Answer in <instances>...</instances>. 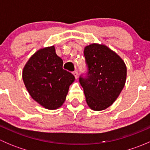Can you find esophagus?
<instances>
[{
  "mask_svg": "<svg viewBox=\"0 0 150 150\" xmlns=\"http://www.w3.org/2000/svg\"><path fill=\"white\" fill-rule=\"evenodd\" d=\"M72 74H73L74 76H75V78L77 79V78H78V72H77V71H74V72H72Z\"/></svg>",
  "mask_w": 150,
  "mask_h": 150,
  "instance_id": "34e87169",
  "label": "esophagus"
}]
</instances>
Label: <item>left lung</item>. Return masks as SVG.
<instances>
[{"mask_svg": "<svg viewBox=\"0 0 150 150\" xmlns=\"http://www.w3.org/2000/svg\"><path fill=\"white\" fill-rule=\"evenodd\" d=\"M88 68L86 78L79 81L88 106L94 111L104 110L117 99L126 81L127 68L121 57L107 46L91 43L84 48Z\"/></svg>", "mask_w": 150, "mask_h": 150, "instance_id": "8db88e82", "label": "left lung"}]
</instances>
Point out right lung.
Listing matches in <instances>:
<instances>
[{
	"instance_id": "1",
	"label": "right lung",
	"mask_w": 150,
	"mask_h": 150,
	"mask_svg": "<svg viewBox=\"0 0 150 150\" xmlns=\"http://www.w3.org/2000/svg\"><path fill=\"white\" fill-rule=\"evenodd\" d=\"M62 66V59L52 46L36 51L23 68L22 79L29 93L48 110L62 106L69 86L75 81L74 75Z\"/></svg>"
}]
</instances>
